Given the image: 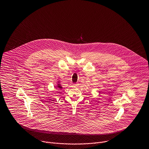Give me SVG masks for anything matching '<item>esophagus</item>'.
Masks as SVG:
<instances>
[{"instance_id": "1", "label": "esophagus", "mask_w": 149, "mask_h": 149, "mask_svg": "<svg viewBox=\"0 0 149 149\" xmlns=\"http://www.w3.org/2000/svg\"><path fill=\"white\" fill-rule=\"evenodd\" d=\"M78 85H79L78 84H74L73 86H78Z\"/></svg>"}]
</instances>
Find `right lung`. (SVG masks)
Returning <instances> with one entry per match:
<instances>
[{
  "label": "right lung",
  "mask_w": 149,
  "mask_h": 149,
  "mask_svg": "<svg viewBox=\"0 0 149 149\" xmlns=\"http://www.w3.org/2000/svg\"><path fill=\"white\" fill-rule=\"evenodd\" d=\"M55 88H56V89H58V90L63 89V87H62V86L61 85V84H60V81H57Z\"/></svg>",
  "instance_id": "obj_1"
}]
</instances>
